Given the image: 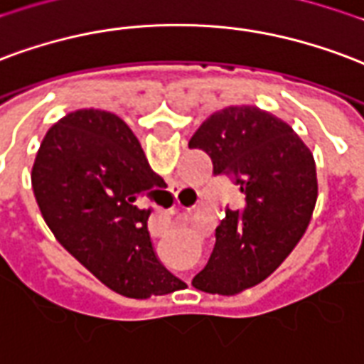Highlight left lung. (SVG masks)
<instances>
[{"label":"left lung","mask_w":364,"mask_h":364,"mask_svg":"<svg viewBox=\"0 0 364 364\" xmlns=\"http://www.w3.org/2000/svg\"><path fill=\"white\" fill-rule=\"evenodd\" d=\"M189 148L212 158L214 175H230L243 195L225 208L196 289L235 295L270 276L305 235L318 196L312 152L285 121L257 106L212 114Z\"/></svg>","instance_id":"8db88e82"}]
</instances>
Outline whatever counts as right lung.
Here are the masks:
<instances>
[{
    "label": "right lung",
    "instance_id": "right-lung-1",
    "mask_svg": "<svg viewBox=\"0 0 364 364\" xmlns=\"http://www.w3.org/2000/svg\"><path fill=\"white\" fill-rule=\"evenodd\" d=\"M44 222L67 252L119 295L148 299L183 282L156 255L144 196L166 187L125 121L77 109L50 127L32 166Z\"/></svg>",
    "mask_w": 364,
    "mask_h": 364
}]
</instances>
